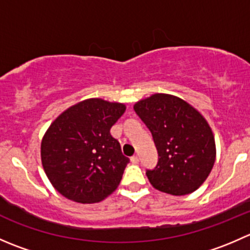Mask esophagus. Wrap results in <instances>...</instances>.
Wrapping results in <instances>:
<instances>
[{
    "label": "esophagus",
    "mask_w": 250,
    "mask_h": 250,
    "mask_svg": "<svg viewBox=\"0 0 250 250\" xmlns=\"http://www.w3.org/2000/svg\"><path fill=\"white\" fill-rule=\"evenodd\" d=\"M130 161H132V163L137 165V163H139V157L137 155H134L133 157H130Z\"/></svg>",
    "instance_id": "1"
}]
</instances>
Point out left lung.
Segmentation results:
<instances>
[{
    "instance_id": "1",
    "label": "left lung",
    "mask_w": 250,
    "mask_h": 250,
    "mask_svg": "<svg viewBox=\"0 0 250 250\" xmlns=\"http://www.w3.org/2000/svg\"><path fill=\"white\" fill-rule=\"evenodd\" d=\"M157 147L158 163L147 170L158 191L184 196L197 190L213 169L214 134L202 113L181 98L156 93L134 104Z\"/></svg>"
}]
</instances>
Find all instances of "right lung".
<instances>
[{
  "instance_id": "add662e5",
  "label": "right lung",
  "mask_w": 250,
  "mask_h": 250,
  "mask_svg": "<svg viewBox=\"0 0 250 250\" xmlns=\"http://www.w3.org/2000/svg\"><path fill=\"white\" fill-rule=\"evenodd\" d=\"M125 105L90 98L52 122L41 141V161L53 188L67 200L97 203L120 185L129 158L110 129Z\"/></svg>"
}]
</instances>
